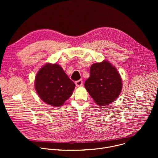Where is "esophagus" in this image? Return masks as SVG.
<instances>
[{
  "mask_svg": "<svg viewBox=\"0 0 158 158\" xmlns=\"http://www.w3.org/2000/svg\"><path fill=\"white\" fill-rule=\"evenodd\" d=\"M75 84H76V85L77 87H81L82 85V80H78L77 81L75 82Z\"/></svg>",
  "mask_w": 158,
  "mask_h": 158,
  "instance_id": "esophagus-1",
  "label": "esophagus"
}]
</instances>
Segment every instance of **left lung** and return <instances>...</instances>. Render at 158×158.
<instances>
[{"label":"left lung","mask_w":158,"mask_h":158,"mask_svg":"<svg viewBox=\"0 0 158 158\" xmlns=\"http://www.w3.org/2000/svg\"><path fill=\"white\" fill-rule=\"evenodd\" d=\"M84 87L94 101L100 106L110 104L119 96L122 79L116 68L107 60L94 63Z\"/></svg>","instance_id":"left-lung-1"}]
</instances>
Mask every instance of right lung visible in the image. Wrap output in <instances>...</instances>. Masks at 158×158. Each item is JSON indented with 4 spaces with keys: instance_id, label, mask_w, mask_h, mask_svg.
Returning <instances> with one entry per match:
<instances>
[{
    "instance_id": "obj_1",
    "label": "right lung",
    "mask_w": 158,
    "mask_h": 158,
    "mask_svg": "<svg viewBox=\"0 0 158 158\" xmlns=\"http://www.w3.org/2000/svg\"><path fill=\"white\" fill-rule=\"evenodd\" d=\"M75 86L62 67L57 64H45L35 79V89L39 98L54 107L62 106L73 94Z\"/></svg>"
}]
</instances>
